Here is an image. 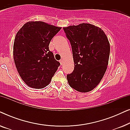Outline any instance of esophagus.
<instances>
[{
    "mask_svg": "<svg viewBox=\"0 0 130 130\" xmlns=\"http://www.w3.org/2000/svg\"><path fill=\"white\" fill-rule=\"evenodd\" d=\"M60 64H61L62 65L63 64V60H60Z\"/></svg>",
    "mask_w": 130,
    "mask_h": 130,
    "instance_id": "obj_1",
    "label": "esophagus"
}]
</instances>
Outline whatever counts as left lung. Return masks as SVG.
<instances>
[{"instance_id":"1","label":"left lung","mask_w":130,"mask_h":130,"mask_svg":"<svg viewBox=\"0 0 130 130\" xmlns=\"http://www.w3.org/2000/svg\"><path fill=\"white\" fill-rule=\"evenodd\" d=\"M72 45L73 72L67 75L70 86L82 93L96 87L107 69L110 53L108 37L101 28L82 23L64 27Z\"/></svg>"}]
</instances>
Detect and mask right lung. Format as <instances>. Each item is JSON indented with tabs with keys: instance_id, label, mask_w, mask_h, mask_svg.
I'll list each match as a JSON object with an SVG mask.
<instances>
[{
	"instance_id": "right-lung-1",
	"label": "right lung",
	"mask_w": 130,
	"mask_h": 130,
	"mask_svg": "<svg viewBox=\"0 0 130 130\" xmlns=\"http://www.w3.org/2000/svg\"><path fill=\"white\" fill-rule=\"evenodd\" d=\"M61 29L42 21H29L16 35L13 54L18 72L29 87L49 85L60 63L49 50L53 37Z\"/></svg>"
}]
</instances>
